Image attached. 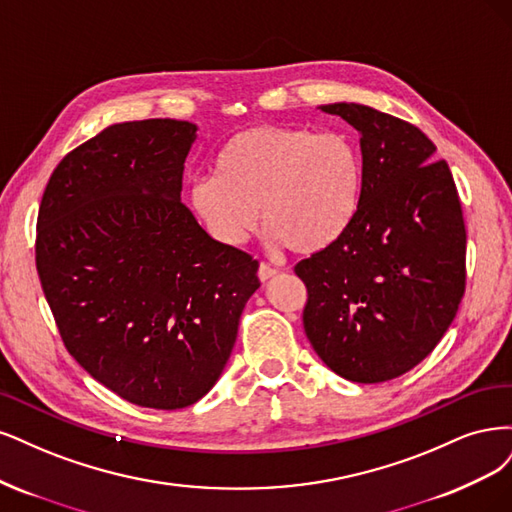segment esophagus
Wrapping results in <instances>:
<instances>
[{
  "instance_id": "34e87169",
  "label": "esophagus",
  "mask_w": 512,
  "mask_h": 512,
  "mask_svg": "<svg viewBox=\"0 0 512 512\" xmlns=\"http://www.w3.org/2000/svg\"><path fill=\"white\" fill-rule=\"evenodd\" d=\"M259 280H263V283H266V280H270L272 276H276L278 274V270L276 268H272L270 263H266V261H261V266H259Z\"/></svg>"
}]
</instances>
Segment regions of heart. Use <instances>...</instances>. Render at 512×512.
<instances>
[{"label": "heart", "mask_w": 512, "mask_h": 512, "mask_svg": "<svg viewBox=\"0 0 512 512\" xmlns=\"http://www.w3.org/2000/svg\"><path fill=\"white\" fill-rule=\"evenodd\" d=\"M191 206L210 234L242 244L259 225L289 251L315 255L355 223L364 200V159L336 131L249 127L217 157V174L193 180Z\"/></svg>", "instance_id": "b5f03b06"}]
</instances>
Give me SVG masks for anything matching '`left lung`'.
<instances>
[{
  "instance_id": "left-lung-1",
  "label": "left lung",
  "mask_w": 512,
  "mask_h": 512,
  "mask_svg": "<svg viewBox=\"0 0 512 512\" xmlns=\"http://www.w3.org/2000/svg\"><path fill=\"white\" fill-rule=\"evenodd\" d=\"M361 138L364 200L334 246L302 259L304 329L346 381L383 383L430 355L466 291V225L449 163L419 127L361 104L321 106Z\"/></svg>"
}]
</instances>
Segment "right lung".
<instances>
[{"label":"right lung","mask_w":512,"mask_h":512,"mask_svg":"<svg viewBox=\"0 0 512 512\" xmlns=\"http://www.w3.org/2000/svg\"><path fill=\"white\" fill-rule=\"evenodd\" d=\"M197 127L110 125L44 189L36 268L68 353L144 408L195 404L221 376L259 261L212 240L180 202Z\"/></svg>","instance_id":"1"}]
</instances>
